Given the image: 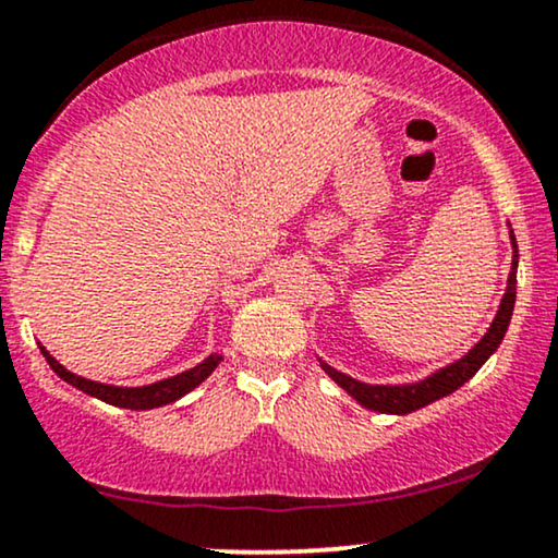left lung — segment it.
Returning <instances> with one entry per match:
<instances>
[{"mask_svg":"<svg viewBox=\"0 0 558 558\" xmlns=\"http://www.w3.org/2000/svg\"><path fill=\"white\" fill-rule=\"evenodd\" d=\"M509 239H512L514 254H512V270H509V278H507V293L501 296L499 312H496L492 327H488L486 335H483L478 343L462 355L460 361L439 368V372H434L432 377L415 381V385H366V381L348 377V374L338 372V368H332L330 364H325L322 359H319V366L325 368V372L330 374V379L338 381V385L343 387L355 402H361V405L368 408V411H377V413L405 415L428 405V402L452 395L454 389L465 385V381L471 379L488 359H492V353L501 345V340H505L509 319H512L514 296H517V259H520V254H517V241L512 231H509Z\"/></svg>","mask_w":558,"mask_h":558,"instance_id":"1","label":"left lung"}]
</instances>
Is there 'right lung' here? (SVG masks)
Here are the masks:
<instances>
[{"label":"right lung","mask_w":558,"mask_h":558,"mask_svg":"<svg viewBox=\"0 0 558 558\" xmlns=\"http://www.w3.org/2000/svg\"><path fill=\"white\" fill-rule=\"evenodd\" d=\"M41 353H44V359L49 361L53 374H57L59 379H64L66 385L77 387L80 392L90 395V398L109 402V405L130 408V411H150V408H160V405H169V402H177L179 398H184L186 392H192L194 387L203 385V381L215 372V366L223 361V355L213 353V355H207L203 364H197L194 368H186V372L177 374V377L153 381V385H145V387H117V385H100V381L77 377V374H72L70 368H64L62 364H59V361L53 359V355L46 351L44 345H41Z\"/></svg>","instance_id":"1"}]
</instances>
